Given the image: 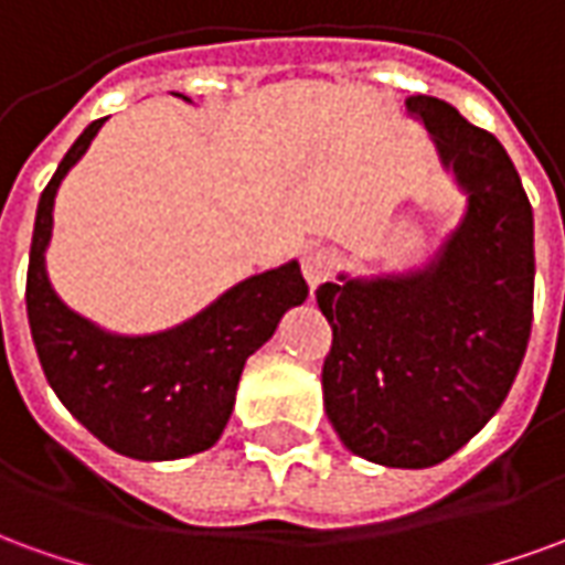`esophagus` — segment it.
Returning <instances> with one entry per match:
<instances>
[{
    "mask_svg": "<svg viewBox=\"0 0 565 565\" xmlns=\"http://www.w3.org/2000/svg\"><path fill=\"white\" fill-rule=\"evenodd\" d=\"M339 266H342V254L335 247H308L302 257V275H306L308 287H320L323 281H330Z\"/></svg>",
    "mask_w": 565,
    "mask_h": 565,
    "instance_id": "1",
    "label": "esophagus"
}]
</instances>
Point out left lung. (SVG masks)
Returning <instances> with one entry per match:
<instances>
[{
	"label": "left lung",
	"mask_w": 565,
	"mask_h": 565,
	"mask_svg": "<svg viewBox=\"0 0 565 565\" xmlns=\"http://www.w3.org/2000/svg\"><path fill=\"white\" fill-rule=\"evenodd\" d=\"M466 214L408 275L320 284L323 408L344 448L391 469L448 460L505 403L533 330V209L505 148L436 96H408Z\"/></svg>",
	"instance_id": "obj_1"
}]
</instances>
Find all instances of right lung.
<instances>
[{"instance_id": "1", "label": "right lung", "mask_w": 565, "mask_h": 565, "mask_svg": "<svg viewBox=\"0 0 565 565\" xmlns=\"http://www.w3.org/2000/svg\"><path fill=\"white\" fill-rule=\"evenodd\" d=\"M103 124L81 132L39 199L26 271L32 342L60 403L103 445L132 460H181L221 438L245 360L269 342L287 308L306 302L308 284L290 259L157 335H115L75 315L47 281L44 247L60 181Z\"/></svg>"}]
</instances>
